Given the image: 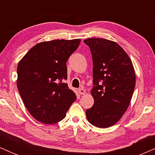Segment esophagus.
<instances>
[{"instance_id": "34e87169", "label": "esophagus", "mask_w": 155, "mask_h": 155, "mask_svg": "<svg viewBox=\"0 0 155 155\" xmlns=\"http://www.w3.org/2000/svg\"><path fill=\"white\" fill-rule=\"evenodd\" d=\"M78 92H79V94H85V90H84V89H82V88H80V89H79V90H78Z\"/></svg>"}]
</instances>
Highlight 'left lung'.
Returning a JSON list of instances; mask_svg holds the SVG:
<instances>
[{
    "instance_id": "8db88e82",
    "label": "left lung",
    "mask_w": 155,
    "mask_h": 155,
    "mask_svg": "<svg viewBox=\"0 0 155 155\" xmlns=\"http://www.w3.org/2000/svg\"><path fill=\"white\" fill-rule=\"evenodd\" d=\"M84 42L90 48L93 61L94 105L86 110L88 121L97 128L116 124L126 111L135 86L132 61L116 42L90 38Z\"/></svg>"
}]
</instances>
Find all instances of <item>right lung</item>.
I'll list each match as a JSON object with an SVG mask.
<instances>
[{"label": "right lung", "mask_w": 155, "mask_h": 155, "mask_svg": "<svg viewBox=\"0 0 155 155\" xmlns=\"http://www.w3.org/2000/svg\"><path fill=\"white\" fill-rule=\"evenodd\" d=\"M81 41L56 39L33 46L17 68V85L29 114L39 122L53 124L65 118L76 99L64 80L66 62Z\"/></svg>", "instance_id": "add662e5"}]
</instances>
